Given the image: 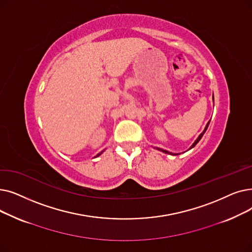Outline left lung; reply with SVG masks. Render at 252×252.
Segmentation results:
<instances>
[{
    "mask_svg": "<svg viewBox=\"0 0 252 252\" xmlns=\"http://www.w3.org/2000/svg\"><path fill=\"white\" fill-rule=\"evenodd\" d=\"M213 99H214V98H213ZM208 125H209V122H208V123H207V125H206V127H205V129H204V131H203V132H202V133H201V134H200V135H199V137H198V138H197V139H196V141H195V142H194V143H193V145H191V147H190V149H191V148H194V147H195V146H196V145H197V143H198V142H199V140H200V139H201V138H202V136H203V134H204V133H205V131H206V130H207V128H208ZM156 149H157V150H159V151H162V152H164V153H166V154H171V153H169V152H167V151H165V150H162V149H159V148H156ZM172 155H173V154H172ZM176 155H178V154H176Z\"/></svg>",
    "mask_w": 252,
    "mask_h": 252,
    "instance_id": "left-lung-1",
    "label": "left lung"
}]
</instances>
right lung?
<instances>
[{
	"label": "right lung",
	"instance_id": "right-lung-1",
	"mask_svg": "<svg viewBox=\"0 0 252 252\" xmlns=\"http://www.w3.org/2000/svg\"><path fill=\"white\" fill-rule=\"evenodd\" d=\"M100 154H101V153H100ZM100 154H98V155H97V156H99V155H100ZM97 156H96V157H97Z\"/></svg>",
	"mask_w": 252,
	"mask_h": 252
}]
</instances>
